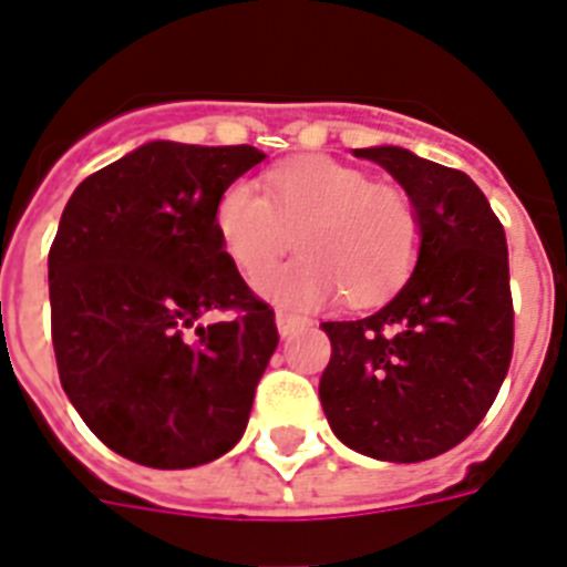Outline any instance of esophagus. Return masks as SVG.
<instances>
[{"instance_id": "esophagus-1", "label": "esophagus", "mask_w": 567, "mask_h": 567, "mask_svg": "<svg viewBox=\"0 0 567 567\" xmlns=\"http://www.w3.org/2000/svg\"><path fill=\"white\" fill-rule=\"evenodd\" d=\"M306 326H308V317L293 315V311H276V329H279V334H282V338H288V334H297V331L306 329Z\"/></svg>"}]
</instances>
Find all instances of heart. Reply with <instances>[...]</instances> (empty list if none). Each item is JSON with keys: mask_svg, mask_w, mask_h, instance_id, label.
<instances>
[{"mask_svg": "<svg viewBox=\"0 0 567 567\" xmlns=\"http://www.w3.org/2000/svg\"><path fill=\"white\" fill-rule=\"evenodd\" d=\"M298 233L303 256L267 270ZM215 233L244 279L282 306H317L343 291L349 302L388 297L411 276L422 247L413 197L331 156H302L268 174V195L233 179L215 200Z\"/></svg>", "mask_w": 567, "mask_h": 567, "instance_id": "1", "label": "heart"}]
</instances>
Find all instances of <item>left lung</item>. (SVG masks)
I'll list each match as a JSON object with an SVG mask.
<instances>
[{
	"label": "left lung",
	"mask_w": 567,
	"mask_h": 567,
	"mask_svg": "<svg viewBox=\"0 0 567 567\" xmlns=\"http://www.w3.org/2000/svg\"><path fill=\"white\" fill-rule=\"evenodd\" d=\"M419 209L413 276L375 315L323 323L331 358L320 402L340 443L419 463L466 440L513 361L507 236L475 179L404 148H358Z\"/></svg>",
	"instance_id": "1"
}]
</instances>
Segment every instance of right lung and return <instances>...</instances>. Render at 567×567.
Instances as JSON below:
<instances>
[{"mask_svg":"<svg viewBox=\"0 0 567 567\" xmlns=\"http://www.w3.org/2000/svg\"><path fill=\"white\" fill-rule=\"evenodd\" d=\"M265 159L252 145L148 142L90 174L49 250L60 384L101 443L151 468L227 454L279 343L215 233V200ZM206 310L230 311L204 327Z\"/></svg>","mask_w":567,"mask_h":567,"instance_id":"right-lung-1","label":"right lung"}]
</instances>
